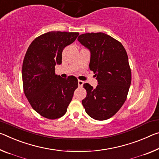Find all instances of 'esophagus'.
I'll return each instance as SVG.
<instances>
[{"label":"esophagus","mask_w":159,"mask_h":159,"mask_svg":"<svg viewBox=\"0 0 159 159\" xmlns=\"http://www.w3.org/2000/svg\"><path fill=\"white\" fill-rule=\"evenodd\" d=\"M78 84H79V87H82L83 85H84V82L82 81V80H79V81H78Z\"/></svg>","instance_id":"obj_1"}]
</instances>
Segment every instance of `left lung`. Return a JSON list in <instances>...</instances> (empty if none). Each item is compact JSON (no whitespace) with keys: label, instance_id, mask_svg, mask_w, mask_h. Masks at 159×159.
Wrapping results in <instances>:
<instances>
[{"label":"left lung","instance_id":"obj_1","mask_svg":"<svg viewBox=\"0 0 159 159\" xmlns=\"http://www.w3.org/2000/svg\"><path fill=\"white\" fill-rule=\"evenodd\" d=\"M78 41L89 49V67L98 80L95 89L84 84L87 95L83 106L93 119L107 120L122 106L129 92L132 74L127 52L120 42L102 32L80 34Z\"/></svg>","mask_w":159,"mask_h":159}]
</instances>
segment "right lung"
<instances>
[{
	"label": "right lung",
	"mask_w": 159,
	"mask_h": 159,
	"mask_svg": "<svg viewBox=\"0 0 159 159\" xmlns=\"http://www.w3.org/2000/svg\"><path fill=\"white\" fill-rule=\"evenodd\" d=\"M79 34L47 32L34 39L25 54L22 69L25 95L35 111L47 119L65 115L78 88L76 78L62 79L55 74V66L61 64L63 50Z\"/></svg>",
	"instance_id": "right-lung-1"
}]
</instances>
